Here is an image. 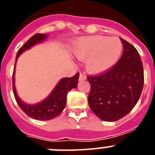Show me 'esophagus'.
I'll return each instance as SVG.
<instances>
[{
	"instance_id": "34e87169",
	"label": "esophagus",
	"mask_w": 155,
	"mask_h": 155,
	"mask_svg": "<svg viewBox=\"0 0 155 155\" xmlns=\"http://www.w3.org/2000/svg\"><path fill=\"white\" fill-rule=\"evenodd\" d=\"M86 80V75H84V73H80V78H79V80L80 81H82V80Z\"/></svg>"
}]
</instances>
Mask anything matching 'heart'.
<instances>
[{"label":"heart","mask_w":155,"mask_h":155,"mask_svg":"<svg viewBox=\"0 0 155 155\" xmlns=\"http://www.w3.org/2000/svg\"><path fill=\"white\" fill-rule=\"evenodd\" d=\"M122 51L120 38L101 35L81 38L74 47L79 59H87L86 68L91 74H101L111 69L118 62Z\"/></svg>","instance_id":"1"}]
</instances>
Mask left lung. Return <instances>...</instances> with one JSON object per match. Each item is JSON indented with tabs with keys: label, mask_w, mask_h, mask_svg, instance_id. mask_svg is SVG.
<instances>
[{
	"label": "left lung",
	"mask_w": 155,
	"mask_h": 155,
	"mask_svg": "<svg viewBox=\"0 0 155 155\" xmlns=\"http://www.w3.org/2000/svg\"><path fill=\"white\" fill-rule=\"evenodd\" d=\"M123 54L117 63L101 75L87 76L91 86L88 104L105 121L124 117L138 101L144 84V71L139 54L120 38Z\"/></svg>",
	"instance_id": "obj_1"
}]
</instances>
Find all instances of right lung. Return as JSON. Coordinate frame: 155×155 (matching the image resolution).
Wrapping results in <instances>:
<instances>
[{"mask_svg":"<svg viewBox=\"0 0 155 155\" xmlns=\"http://www.w3.org/2000/svg\"><path fill=\"white\" fill-rule=\"evenodd\" d=\"M48 36L44 34H36L32 36L19 49L16 56V61L18 60V58L21 54H22L26 50L30 49L33 46L42 42ZM15 66H14L13 74V90L16 101L19 107L21 108V110L30 117L39 120H48L58 117L65 108L68 92L72 88H75L77 87L80 74L76 73L74 76L71 78H63L57 84L53 91L46 99L36 104H28L24 103L17 94L15 84H14Z\"/></svg>","mask_w":155,"mask_h":155,"instance_id":"right-lung-1","label":"right lung"}]
</instances>
